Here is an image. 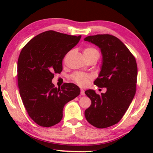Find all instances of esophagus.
Wrapping results in <instances>:
<instances>
[{
  "instance_id": "34e87169",
  "label": "esophagus",
  "mask_w": 153,
  "mask_h": 153,
  "mask_svg": "<svg viewBox=\"0 0 153 153\" xmlns=\"http://www.w3.org/2000/svg\"><path fill=\"white\" fill-rule=\"evenodd\" d=\"M81 95H85V91L83 89H81Z\"/></svg>"
}]
</instances>
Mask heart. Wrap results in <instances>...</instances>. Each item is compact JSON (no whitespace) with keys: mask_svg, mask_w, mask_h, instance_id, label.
<instances>
[{"mask_svg":"<svg viewBox=\"0 0 153 153\" xmlns=\"http://www.w3.org/2000/svg\"><path fill=\"white\" fill-rule=\"evenodd\" d=\"M85 56H88L90 55H93L95 53H99L97 50L94 49L93 47H87L85 48L83 51ZM91 78V76L88 74H83L81 72H76L72 75V79L74 80L75 82L78 83L81 86H85L88 83V80Z\"/></svg>","mask_w":153,"mask_h":153,"instance_id":"heart-1","label":"heart"}]
</instances>
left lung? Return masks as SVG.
<instances>
[{
	"instance_id": "1",
	"label": "left lung",
	"mask_w": 153,
	"mask_h": 153,
	"mask_svg": "<svg viewBox=\"0 0 153 153\" xmlns=\"http://www.w3.org/2000/svg\"><path fill=\"white\" fill-rule=\"evenodd\" d=\"M84 40L101 50V71L94 84L106 88V93L101 95H97L94 90L85 92L91 100V105L85 111V117L94 127L106 128L121 120L134 97L137 62L126 46L113 35H91Z\"/></svg>"
}]
</instances>
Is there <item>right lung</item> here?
I'll list each match as a JSON object with an SVG mask.
<instances>
[{
	"mask_svg": "<svg viewBox=\"0 0 153 153\" xmlns=\"http://www.w3.org/2000/svg\"><path fill=\"white\" fill-rule=\"evenodd\" d=\"M81 35L74 36L48 30L25 45L17 62L20 96L29 116L37 125L49 127L62 118L64 106L80 94L72 83L54 88V73L62 70V60L75 47Z\"/></svg>",
	"mask_w": 153,
	"mask_h": 153,
	"instance_id": "1",
	"label": "right lung"
}]
</instances>
